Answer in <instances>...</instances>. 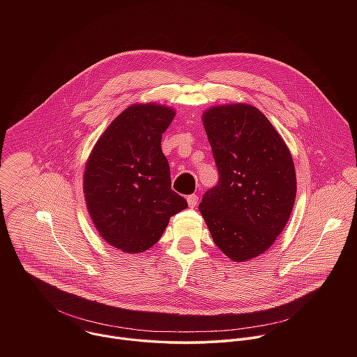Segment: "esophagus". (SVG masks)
<instances>
[{
  "mask_svg": "<svg viewBox=\"0 0 357 357\" xmlns=\"http://www.w3.org/2000/svg\"><path fill=\"white\" fill-rule=\"evenodd\" d=\"M187 202H188V206L190 207H197V204H198V197L197 195H190L188 198H187Z\"/></svg>",
  "mask_w": 357,
  "mask_h": 357,
  "instance_id": "esophagus-1",
  "label": "esophagus"
}]
</instances>
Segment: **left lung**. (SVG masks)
Wrapping results in <instances>:
<instances>
[{
    "instance_id": "8db88e82",
    "label": "left lung",
    "mask_w": 357,
    "mask_h": 357,
    "mask_svg": "<svg viewBox=\"0 0 357 357\" xmlns=\"http://www.w3.org/2000/svg\"><path fill=\"white\" fill-rule=\"evenodd\" d=\"M202 122L220 178L206 191L199 211L215 246L234 262H245L265 253L290 218L297 194L294 162L255 105H214Z\"/></svg>"
}]
</instances>
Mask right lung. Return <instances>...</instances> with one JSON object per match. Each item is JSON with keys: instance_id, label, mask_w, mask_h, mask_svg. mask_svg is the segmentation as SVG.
Instances as JSON below:
<instances>
[{"instance_id": "obj_1", "label": "right lung", "mask_w": 357, "mask_h": 357, "mask_svg": "<svg viewBox=\"0 0 357 357\" xmlns=\"http://www.w3.org/2000/svg\"><path fill=\"white\" fill-rule=\"evenodd\" d=\"M176 109L156 102L132 104L104 130L84 172L88 213L102 239L125 253L153 246L172 215L187 201L172 190L162 133Z\"/></svg>"}]
</instances>
